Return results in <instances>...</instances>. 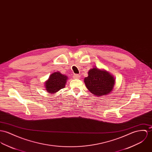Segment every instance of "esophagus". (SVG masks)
I'll use <instances>...</instances> for the list:
<instances>
[{"label":"esophagus","mask_w":152,"mask_h":152,"mask_svg":"<svg viewBox=\"0 0 152 152\" xmlns=\"http://www.w3.org/2000/svg\"><path fill=\"white\" fill-rule=\"evenodd\" d=\"M73 78L74 79H78V78H80V75L79 74H74Z\"/></svg>","instance_id":"obj_1"}]
</instances>
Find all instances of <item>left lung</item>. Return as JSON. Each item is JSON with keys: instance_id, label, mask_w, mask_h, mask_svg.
Listing matches in <instances>:
<instances>
[{"instance_id": "8db88e82", "label": "left lung", "mask_w": 152, "mask_h": 152, "mask_svg": "<svg viewBox=\"0 0 152 152\" xmlns=\"http://www.w3.org/2000/svg\"><path fill=\"white\" fill-rule=\"evenodd\" d=\"M114 79L108 72L94 68L88 72L84 82L86 88L95 95L103 96L109 94L113 88Z\"/></svg>"}]
</instances>
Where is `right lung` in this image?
I'll return each instance as SVG.
<instances>
[{"instance_id":"1","label":"right lung","mask_w":152,"mask_h":152,"mask_svg":"<svg viewBox=\"0 0 152 152\" xmlns=\"http://www.w3.org/2000/svg\"><path fill=\"white\" fill-rule=\"evenodd\" d=\"M67 76L58 72H56L50 75L49 80L46 82L45 87L49 93H55L65 87Z\"/></svg>"}]
</instances>
